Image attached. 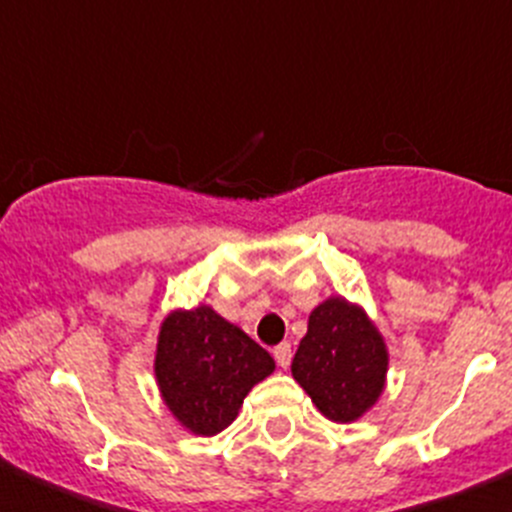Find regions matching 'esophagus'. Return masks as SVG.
<instances>
[{
    "instance_id": "1",
    "label": "esophagus",
    "mask_w": 512,
    "mask_h": 512,
    "mask_svg": "<svg viewBox=\"0 0 512 512\" xmlns=\"http://www.w3.org/2000/svg\"><path fill=\"white\" fill-rule=\"evenodd\" d=\"M272 354H275V361H277V364H280L282 369H287L289 361H292V347H289L287 342H282V344H277L275 352H272Z\"/></svg>"
}]
</instances>
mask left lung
I'll return each mask as SVG.
<instances>
[{
  "mask_svg": "<svg viewBox=\"0 0 512 512\" xmlns=\"http://www.w3.org/2000/svg\"><path fill=\"white\" fill-rule=\"evenodd\" d=\"M386 347L366 314L332 297L309 314V327L292 359V376L332 421L364 414L384 389Z\"/></svg>",
  "mask_w": 512,
  "mask_h": 512,
  "instance_id": "left-lung-1",
  "label": "left lung"
}]
</instances>
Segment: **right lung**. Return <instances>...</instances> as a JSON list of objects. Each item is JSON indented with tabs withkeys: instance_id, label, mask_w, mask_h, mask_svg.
<instances>
[{
	"instance_id": "add662e5",
	"label": "right lung",
	"mask_w": 512,
	"mask_h": 512,
	"mask_svg": "<svg viewBox=\"0 0 512 512\" xmlns=\"http://www.w3.org/2000/svg\"><path fill=\"white\" fill-rule=\"evenodd\" d=\"M272 371V356L210 307L173 312L160 327V394L173 416L198 436L230 426L247 391Z\"/></svg>"
}]
</instances>
